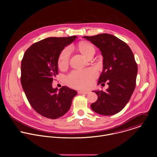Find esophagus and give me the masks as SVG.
Wrapping results in <instances>:
<instances>
[{
    "label": "esophagus",
    "instance_id": "34e87169",
    "mask_svg": "<svg viewBox=\"0 0 157 157\" xmlns=\"http://www.w3.org/2000/svg\"><path fill=\"white\" fill-rule=\"evenodd\" d=\"M79 94H87L88 93H89V91H78Z\"/></svg>",
    "mask_w": 157,
    "mask_h": 157
}]
</instances>
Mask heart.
<instances>
[{
	"instance_id": "heart-1",
	"label": "heart",
	"mask_w": 157,
	"mask_h": 157,
	"mask_svg": "<svg viewBox=\"0 0 157 157\" xmlns=\"http://www.w3.org/2000/svg\"><path fill=\"white\" fill-rule=\"evenodd\" d=\"M79 52L88 58L92 54L95 53V48L93 44L87 41H81L77 47ZM70 51L65 48L62 51L58 58V67L63 70L68 65ZM96 76V73L92 69L81 71H75L67 78V82L73 87L80 89H86L91 86L93 80Z\"/></svg>"
}]
</instances>
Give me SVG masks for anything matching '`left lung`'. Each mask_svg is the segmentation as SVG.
I'll use <instances>...</instances> for the list:
<instances>
[{
    "label": "left lung",
    "instance_id": "obj_1",
    "mask_svg": "<svg viewBox=\"0 0 157 157\" xmlns=\"http://www.w3.org/2000/svg\"><path fill=\"white\" fill-rule=\"evenodd\" d=\"M98 48L103 57V70L98 84L107 81L104 92L96 90L98 100L91 104L95 113L104 116L116 114L126 105L135 89L138 71L133 54L127 44L107 33L82 36Z\"/></svg>",
    "mask_w": 157,
    "mask_h": 157
}]
</instances>
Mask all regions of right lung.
Wrapping results in <instances>:
<instances>
[{"instance_id":"add662e5","label":"right lung","mask_w":157,"mask_h":157,"mask_svg":"<svg viewBox=\"0 0 157 157\" xmlns=\"http://www.w3.org/2000/svg\"><path fill=\"white\" fill-rule=\"evenodd\" d=\"M76 36L49 37L36 42L25 52L21 63V84L33 109L41 116L55 119L64 115L77 91L67 86L52 87L58 74V62L64 48Z\"/></svg>"}]
</instances>
